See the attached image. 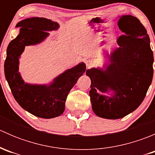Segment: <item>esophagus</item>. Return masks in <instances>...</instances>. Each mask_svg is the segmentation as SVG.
Returning <instances> with one entry per match:
<instances>
[{
    "label": "esophagus",
    "mask_w": 155,
    "mask_h": 155,
    "mask_svg": "<svg viewBox=\"0 0 155 155\" xmlns=\"http://www.w3.org/2000/svg\"><path fill=\"white\" fill-rule=\"evenodd\" d=\"M85 64H86L87 69H89L93 66V62H92L91 60H87L86 61H85Z\"/></svg>",
    "instance_id": "34e87169"
}]
</instances>
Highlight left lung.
<instances>
[{"label":"left lung","instance_id":"8db88e82","mask_svg":"<svg viewBox=\"0 0 155 155\" xmlns=\"http://www.w3.org/2000/svg\"><path fill=\"white\" fill-rule=\"evenodd\" d=\"M118 26L124 34L118 47L106 52L103 68L86 70L91 79L92 110L107 119L122 118L140 107L153 78L154 55L146 29L131 15L118 16Z\"/></svg>","mask_w":155,"mask_h":155}]
</instances>
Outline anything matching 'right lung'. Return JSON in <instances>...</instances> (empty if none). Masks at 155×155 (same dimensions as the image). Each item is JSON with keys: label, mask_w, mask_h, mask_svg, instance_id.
Wrapping results in <instances>:
<instances>
[{"label": "right lung", "mask_w": 155, "mask_h": 155, "mask_svg": "<svg viewBox=\"0 0 155 155\" xmlns=\"http://www.w3.org/2000/svg\"><path fill=\"white\" fill-rule=\"evenodd\" d=\"M15 28H20L19 34L9 43L4 62L5 77L14 98L25 110L39 118L60 116L65 109L69 92L86 70L85 64L81 62L66 70L48 84L25 82L18 71L19 58L25 48L41 43L49 36V31L59 28V24L46 18L34 17L19 21Z\"/></svg>", "instance_id": "right-lung-1"}]
</instances>
